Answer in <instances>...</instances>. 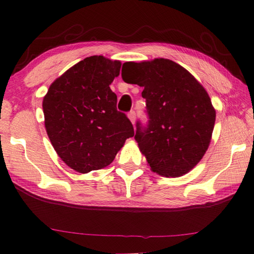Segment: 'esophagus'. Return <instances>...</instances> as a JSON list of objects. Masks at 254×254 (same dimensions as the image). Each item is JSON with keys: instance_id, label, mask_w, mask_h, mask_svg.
<instances>
[{"instance_id": "obj_1", "label": "esophagus", "mask_w": 254, "mask_h": 254, "mask_svg": "<svg viewBox=\"0 0 254 254\" xmlns=\"http://www.w3.org/2000/svg\"><path fill=\"white\" fill-rule=\"evenodd\" d=\"M127 117H128V119H130V121L134 124V122H135V119H136V115H135V112L134 111H130L127 113Z\"/></svg>"}]
</instances>
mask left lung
I'll list each match as a JSON object with an SVG mask.
<instances>
[{"label": "left lung", "mask_w": 254, "mask_h": 254, "mask_svg": "<svg viewBox=\"0 0 254 254\" xmlns=\"http://www.w3.org/2000/svg\"><path fill=\"white\" fill-rule=\"evenodd\" d=\"M122 78L142 86L147 124L136 121L134 139L153 171L167 177L188 173L207 150L215 110L190 72L169 59L126 63Z\"/></svg>", "instance_id": "left-lung-1"}]
</instances>
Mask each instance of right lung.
<instances>
[{"label": "right lung", "instance_id": "right-lung-1", "mask_svg": "<svg viewBox=\"0 0 254 254\" xmlns=\"http://www.w3.org/2000/svg\"><path fill=\"white\" fill-rule=\"evenodd\" d=\"M121 63L92 56L69 68L44 97L45 126L62 160L86 174L109 166L126 140L134 135L130 120L118 111L110 85Z\"/></svg>", "mask_w": 254, "mask_h": 254}]
</instances>
